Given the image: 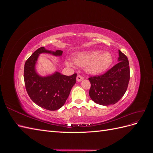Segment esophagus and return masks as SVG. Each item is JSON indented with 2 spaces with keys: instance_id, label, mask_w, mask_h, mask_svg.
<instances>
[{
  "instance_id": "obj_1",
  "label": "esophagus",
  "mask_w": 153,
  "mask_h": 153,
  "mask_svg": "<svg viewBox=\"0 0 153 153\" xmlns=\"http://www.w3.org/2000/svg\"><path fill=\"white\" fill-rule=\"evenodd\" d=\"M83 80H84V77H82V76L78 75V76H76V80H77V82H81V81H82Z\"/></svg>"
}]
</instances>
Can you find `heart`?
I'll use <instances>...</instances> for the list:
<instances>
[{"mask_svg": "<svg viewBox=\"0 0 153 153\" xmlns=\"http://www.w3.org/2000/svg\"><path fill=\"white\" fill-rule=\"evenodd\" d=\"M75 62L76 65L86 67V71L92 75H98L105 71L112 65V55L108 52H101L100 50H92L76 54ZM67 65L72 66L70 61H66Z\"/></svg>", "mask_w": 153, "mask_h": 153, "instance_id": "1", "label": "heart"}]
</instances>
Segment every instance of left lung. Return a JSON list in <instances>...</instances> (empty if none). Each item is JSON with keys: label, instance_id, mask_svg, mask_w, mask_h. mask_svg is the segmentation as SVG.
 <instances>
[{"label": "left lung", "instance_id": "obj_1", "mask_svg": "<svg viewBox=\"0 0 153 153\" xmlns=\"http://www.w3.org/2000/svg\"><path fill=\"white\" fill-rule=\"evenodd\" d=\"M119 62L103 75L91 76L89 96L94 102L108 106L121 100L128 86L130 71L128 57L119 50Z\"/></svg>", "mask_w": 153, "mask_h": 153}]
</instances>
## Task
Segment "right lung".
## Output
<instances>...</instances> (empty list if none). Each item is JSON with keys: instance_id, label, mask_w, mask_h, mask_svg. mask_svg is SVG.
I'll return each mask as SVG.
<instances>
[{"instance_id": "right-lung-1", "label": "right lung", "mask_w": 153, "mask_h": 153, "mask_svg": "<svg viewBox=\"0 0 153 153\" xmlns=\"http://www.w3.org/2000/svg\"><path fill=\"white\" fill-rule=\"evenodd\" d=\"M42 53L61 56L62 51L55 52L41 47L27 60L24 66V82L26 91L36 105L48 110H56L65 103L73 86L76 83V73L71 76L55 72L47 76H41L36 73L35 65L39 55Z\"/></svg>"}]
</instances>
